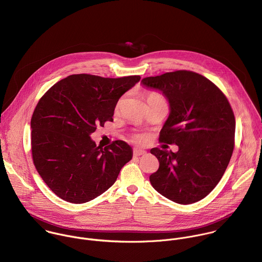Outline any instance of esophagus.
Wrapping results in <instances>:
<instances>
[{
    "label": "esophagus",
    "instance_id": "esophagus-1",
    "mask_svg": "<svg viewBox=\"0 0 262 262\" xmlns=\"http://www.w3.org/2000/svg\"><path fill=\"white\" fill-rule=\"evenodd\" d=\"M133 155H134V157H140V156H143V155H145V150H143V149H134V151H133Z\"/></svg>",
    "mask_w": 262,
    "mask_h": 262
}]
</instances>
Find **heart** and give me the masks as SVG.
Segmentation results:
<instances>
[{
  "label": "heart",
  "instance_id": "1",
  "mask_svg": "<svg viewBox=\"0 0 262 262\" xmlns=\"http://www.w3.org/2000/svg\"><path fill=\"white\" fill-rule=\"evenodd\" d=\"M145 99H146V102L147 104L149 103H156V102H163V103H166V99L164 97V95L158 91H155V90H151V91H148L146 92L145 94ZM119 106V103L117 105V107ZM133 140L136 141V142H140L142 140V136L141 135H134L133 136Z\"/></svg>",
  "mask_w": 262,
  "mask_h": 262
}]
</instances>
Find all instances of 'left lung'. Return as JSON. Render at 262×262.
Masks as SVG:
<instances>
[{
  "label": "left lung",
  "instance_id": "1",
  "mask_svg": "<svg viewBox=\"0 0 262 262\" xmlns=\"http://www.w3.org/2000/svg\"><path fill=\"white\" fill-rule=\"evenodd\" d=\"M141 82L168 98L171 112L159 140L179 146L177 152L150 149L160 162L149 177L152 187L180 204L203 199L225 174L235 146L236 121L228 98L206 77L187 70Z\"/></svg>",
  "mask_w": 262,
  "mask_h": 262
}]
</instances>
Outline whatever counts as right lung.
Instances as JSON below:
<instances>
[{"label": "right lung", "mask_w": 262, "mask_h": 262, "mask_svg": "<svg viewBox=\"0 0 262 262\" xmlns=\"http://www.w3.org/2000/svg\"><path fill=\"white\" fill-rule=\"evenodd\" d=\"M140 80L73 74L50 88L31 117V152L49 188L71 203H85L106 191L132 159L122 140L104 148L90 134L112 122L119 98Z\"/></svg>", "instance_id": "right-lung-1"}]
</instances>
